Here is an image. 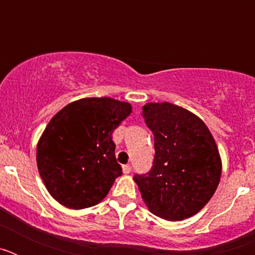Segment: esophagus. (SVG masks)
I'll list each match as a JSON object with an SVG mask.
<instances>
[{"label": "esophagus", "instance_id": "1", "mask_svg": "<svg viewBox=\"0 0 255 255\" xmlns=\"http://www.w3.org/2000/svg\"><path fill=\"white\" fill-rule=\"evenodd\" d=\"M123 172L124 173L131 172V166H130V164H125V166H123Z\"/></svg>", "mask_w": 255, "mask_h": 255}]
</instances>
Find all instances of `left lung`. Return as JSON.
I'll use <instances>...</instances> for the list:
<instances>
[{
  "label": "left lung",
  "mask_w": 255,
  "mask_h": 255,
  "mask_svg": "<svg viewBox=\"0 0 255 255\" xmlns=\"http://www.w3.org/2000/svg\"><path fill=\"white\" fill-rule=\"evenodd\" d=\"M154 135V161L134 180L153 215L182 221L203 208L220 184L222 162L217 144L202 119L170 102L143 106Z\"/></svg>",
  "instance_id": "1"
}]
</instances>
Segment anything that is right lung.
I'll use <instances>...</instances> for the list:
<instances>
[{
  "mask_svg": "<svg viewBox=\"0 0 255 255\" xmlns=\"http://www.w3.org/2000/svg\"><path fill=\"white\" fill-rule=\"evenodd\" d=\"M129 102L82 98L52 117L37 144L39 175L52 198L70 209L102 202L123 175L112 132L131 114Z\"/></svg>",
  "mask_w": 255,
  "mask_h": 255,
  "instance_id": "right-lung-1",
  "label": "right lung"
}]
</instances>
